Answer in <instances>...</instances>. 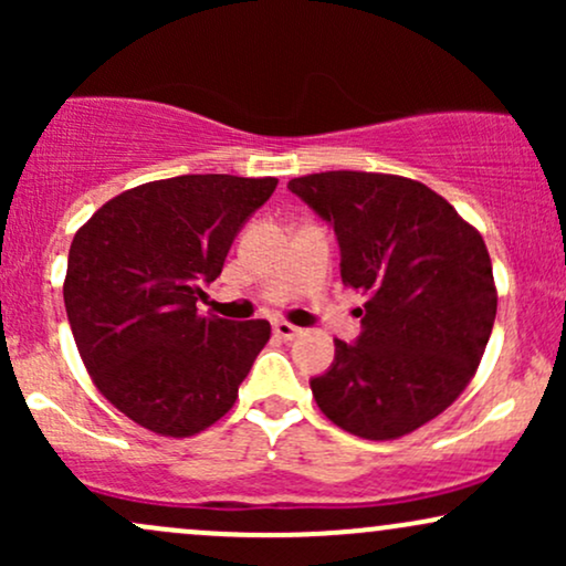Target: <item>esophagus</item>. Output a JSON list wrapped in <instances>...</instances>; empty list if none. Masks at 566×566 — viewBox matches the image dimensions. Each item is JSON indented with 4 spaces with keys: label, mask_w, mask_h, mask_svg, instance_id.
<instances>
[{
    "label": "esophagus",
    "mask_w": 566,
    "mask_h": 566,
    "mask_svg": "<svg viewBox=\"0 0 566 566\" xmlns=\"http://www.w3.org/2000/svg\"><path fill=\"white\" fill-rule=\"evenodd\" d=\"M303 329L295 327V324H287V322H274V335L282 337V340H292V337L301 335Z\"/></svg>",
    "instance_id": "obj_1"
}]
</instances>
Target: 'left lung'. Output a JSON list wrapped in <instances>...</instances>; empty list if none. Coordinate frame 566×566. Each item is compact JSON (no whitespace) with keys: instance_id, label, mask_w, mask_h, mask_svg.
<instances>
[{"instance_id":"obj_1","label":"left lung","mask_w":566,"mask_h":566,"mask_svg":"<svg viewBox=\"0 0 566 566\" xmlns=\"http://www.w3.org/2000/svg\"><path fill=\"white\" fill-rule=\"evenodd\" d=\"M287 188L335 231L343 284L367 297L361 333L311 378L316 405L361 439L437 418L476 373L497 314L482 233L437 191L378 172H316Z\"/></svg>"}]
</instances>
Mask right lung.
Segmentation results:
<instances>
[{"instance_id":"obj_1","label":"right lung","mask_w":566,"mask_h":566,"mask_svg":"<svg viewBox=\"0 0 566 566\" xmlns=\"http://www.w3.org/2000/svg\"><path fill=\"white\" fill-rule=\"evenodd\" d=\"M276 178L178 175L119 193L76 231L63 301L97 391L161 437H193L237 401L265 319L199 314L233 239Z\"/></svg>"}]
</instances>
